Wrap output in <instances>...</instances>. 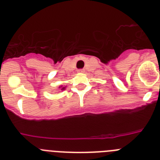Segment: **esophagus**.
I'll list each match as a JSON object with an SVG mask.
<instances>
[{"label":"esophagus","instance_id":"obj_1","mask_svg":"<svg viewBox=\"0 0 160 160\" xmlns=\"http://www.w3.org/2000/svg\"><path fill=\"white\" fill-rule=\"evenodd\" d=\"M78 73H84V70H78Z\"/></svg>","mask_w":160,"mask_h":160}]
</instances>
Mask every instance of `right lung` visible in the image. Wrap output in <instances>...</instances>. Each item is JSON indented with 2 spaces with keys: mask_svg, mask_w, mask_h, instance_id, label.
<instances>
[{
  "mask_svg": "<svg viewBox=\"0 0 160 160\" xmlns=\"http://www.w3.org/2000/svg\"><path fill=\"white\" fill-rule=\"evenodd\" d=\"M58 89H60L61 90H66V87H63V86H60V87H58Z\"/></svg>",
  "mask_w": 160,
  "mask_h": 160,
  "instance_id": "obj_1",
  "label": "right lung"
}]
</instances>
